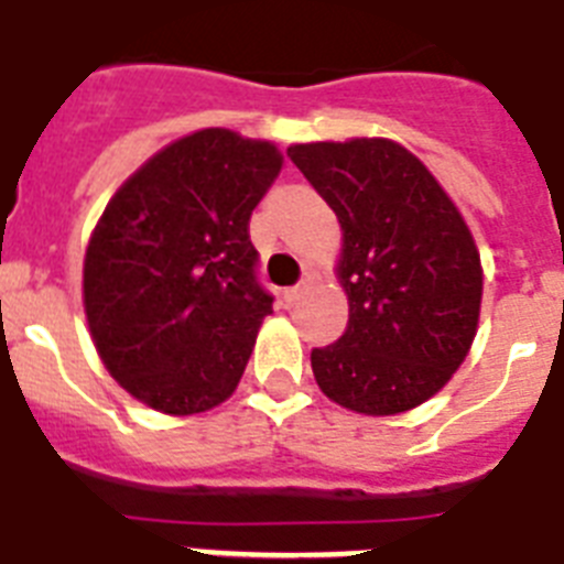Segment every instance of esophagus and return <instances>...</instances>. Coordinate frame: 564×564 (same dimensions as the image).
Returning a JSON list of instances; mask_svg holds the SVG:
<instances>
[{
	"instance_id": "obj_1",
	"label": "esophagus",
	"mask_w": 564,
	"mask_h": 564,
	"mask_svg": "<svg viewBox=\"0 0 564 564\" xmlns=\"http://www.w3.org/2000/svg\"><path fill=\"white\" fill-rule=\"evenodd\" d=\"M283 297H286V304H295V301H301V297H304V283H297V286H290V290L283 292Z\"/></svg>"
}]
</instances>
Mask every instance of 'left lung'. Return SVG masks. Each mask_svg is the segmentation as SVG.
<instances>
[{
    "label": "left lung",
    "mask_w": 564,
    "mask_h": 564,
    "mask_svg": "<svg viewBox=\"0 0 564 564\" xmlns=\"http://www.w3.org/2000/svg\"><path fill=\"white\" fill-rule=\"evenodd\" d=\"M290 159L341 223L345 336L315 347V382L370 416L441 391L478 329L480 254L460 210L414 153L388 139L292 144Z\"/></svg>",
    "instance_id": "1"
}]
</instances>
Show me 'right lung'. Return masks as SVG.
<instances>
[{"label": "right lung", "mask_w": 564, "mask_h": 564, "mask_svg": "<svg viewBox=\"0 0 564 564\" xmlns=\"http://www.w3.org/2000/svg\"><path fill=\"white\" fill-rule=\"evenodd\" d=\"M281 164L269 141L199 130L141 164L91 231V341L118 386L150 409L199 414L235 393L272 313L249 219Z\"/></svg>", "instance_id": "obj_1"}]
</instances>
